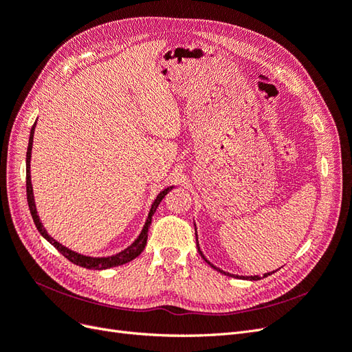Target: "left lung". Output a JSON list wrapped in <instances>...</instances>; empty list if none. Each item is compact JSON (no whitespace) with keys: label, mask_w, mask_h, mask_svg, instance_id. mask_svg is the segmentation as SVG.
I'll use <instances>...</instances> for the list:
<instances>
[{"label":"left lung","mask_w":352,"mask_h":352,"mask_svg":"<svg viewBox=\"0 0 352 352\" xmlns=\"http://www.w3.org/2000/svg\"><path fill=\"white\" fill-rule=\"evenodd\" d=\"M196 243H197V250H199V254H200V256L203 257V260H205V262H206L208 265H210V266H212L213 269H217L218 272H221V274H223V275H230V274H228V272H223V270L218 269L217 266H213V265H212V263L209 262V260H208V258L205 257V254H203V253H201V250H200V247H199V241H197V232H196ZM267 275H270V272H269V274H265V275H263V278H266ZM236 278H238V276H236ZM240 278H243V279H248V280H258V279H262V278H260V276H240Z\"/></svg>","instance_id":"1"}]
</instances>
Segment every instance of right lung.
<instances>
[{
	"instance_id": "obj_1",
	"label": "right lung",
	"mask_w": 352,
	"mask_h": 352,
	"mask_svg": "<svg viewBox=\"0 0 352 352\" xmlns=\"http://www.w3.org/2000/svg\"><path fill=\"white\" fill-rule=\"evenodd\" d=\"M35 127H36V122L33 124V127L30 130V138H29V146H28V152H26V192H28V203H29V210L30 214L33 218V222H35L38 231L41 232V235L45 238V240H48L56 250H58L65 258H69L72 263L77 265V266H82L86 269H96V270H102V269H109V267H116V266H121V265H126L129 262H131L133 258L138 257L146 247L147 243V231H149V226L152 223V217L153 213L156 212V208L160 206V203L162 201V199L168 195L169 191L174 188V186L171 187H166L165 190H162L160 195L156 196L155 201L152 203V208L149 214H147V219L144 222V226L142 232L139 234V236L135 238V241L129 245L126 250H122L114 256H108V257H90V256H83V254H78L70 248L64 247L63 244H60L58 241H55L51 235H48L47 230L43 228V225L38 217V212H36V206H35V199H33V188H32V181H30V157H32V144H33V134H35Z\"/></svg>"
}]
</instances>
